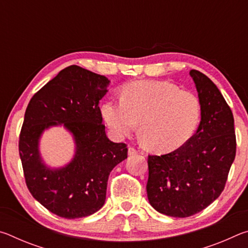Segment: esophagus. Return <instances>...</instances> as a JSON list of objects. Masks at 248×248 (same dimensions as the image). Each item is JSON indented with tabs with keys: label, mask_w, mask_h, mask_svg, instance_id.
Segmentation results:
<instances>
[{
	"label": "esophagus",
	"mask_w": 248,
	"mask_h": 248,
	"mask_svg": "<svg viewBox=\"0 0 248 248\" xmlns=\"http://www.w3.org/2000/svg\"><path fill=\"white\" fill-rule=\"evenodd\" d=\"M138 153V151L134 149V148H132V146H129V149H128V154L129 155H136Z\"/></svg>",
	"instance_id": "obj_1"
}]
</instances>
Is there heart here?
Masks as SVG:
<instances>
[{
  "label": "heart",
  "mask_w": 248,
  "mask_h": 248,
  "mask_svg": "<svg viewBox=\"0 0 248 248\" xmlns=\"http://www.w3.org/2000/svg\"><path fill=\"white\" fill-rule=\"evenodd\" d=\"M105 123L117 138L137 127L149 150L169 153L186 143L201 118L198 96L167 81H138L124 87L121 99H109L102 107Z\"/></svg>",
  "instance_id": "b5f03b06"
}]
</instances>
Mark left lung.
I'll return each mask as SVG.
<instances>
[{
  "label": "left lung",
  "instance_id": "1",
  "mask_svg": "<svg viewBox=\"0 0 248 248\" xmlns=\"http://www.w3.org/2000/svg\"><path fill=\"white\" fill-rule=\"evenodd\" d=\"M189 74L201 103L199 127L182 148L148 157V199L156 211L174 217L194 216L221 195L236 153L230 106L207 75Z\"/></svg>",
  "mask_w": 248,
  "mask_h": 248
}]
</instances>
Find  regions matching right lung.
<instances>
[{"instance_id": "add662e5", "label": "right lung", "mask_w": 248, "mask_h": 248, "mask_svg": "<svg viewBox=\"0 0 248 248\" xmlns=\"http://www.w3.org/2000/svg\"><path fill=\"white\" fill-rule=\"evenodd\" d=\"M109 79L78 65L59 72L32 96L19 134V156L33 198L65 219L93 215L106 200L107 182L127 158V144L115 143L105 132L99 100ZM64 126L73 133L76 154L69 165L50 169L40 156L39 139L46 128Z\"/></svg>"}]
</instances>
